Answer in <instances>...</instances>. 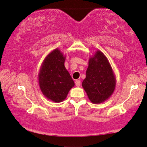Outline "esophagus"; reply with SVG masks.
Instances as JSON below:
<instances>
[{"mask_svg": "<svg viewBox=\"0 0 147 147\" xmlns=\"http://www.w3.org/2000/svg\"><path fill=\"white\" fill-rule=\"evenodd\" d=\"M75 85L76 86H80V81L79 80H75Z\"/></svg>", "mask_w": 147, "mask_h": 147, "instance_id": "obj_1", "label": "esophagus"}]
</instances>
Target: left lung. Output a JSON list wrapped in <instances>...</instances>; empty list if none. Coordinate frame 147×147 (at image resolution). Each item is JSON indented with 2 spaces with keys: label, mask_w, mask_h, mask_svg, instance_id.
Wrapping results in <instances>:
<instances>
[{
  "label": "left lung",
  "mask_w": 147,
  "mask_h": 147,
  "mask_svg": "<svg viewBox=\"0 0 147 147\" xmlns=\"http://www.w3.org/2000/svg\"><path fill=\"white\" fill-rule=\"evenodd\" d=\"M116 78L106 56L96 51L88 60L86 78L82 86L93 104H100L110 98L116 86Z\"/></svg>",
  "instance_id": "1"
}]
</instances>
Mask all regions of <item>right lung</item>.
<instances>
[{"mask_svg":"<svg viewBox=\"0 0 147 147\" xmlns=\"http://www.w3.org/2000/svg\"><path fill=\"white\" fill-rule=\"evenodd\" d=\"M66 56L56 49L43 61L38 73L39 86L44 96L55 102L67 98L74 82L65 67Z\"/></svg>","mask_w":147,"mask_h":147,"instance_id":"obj_1","label":"right lung"}]
</instances>
